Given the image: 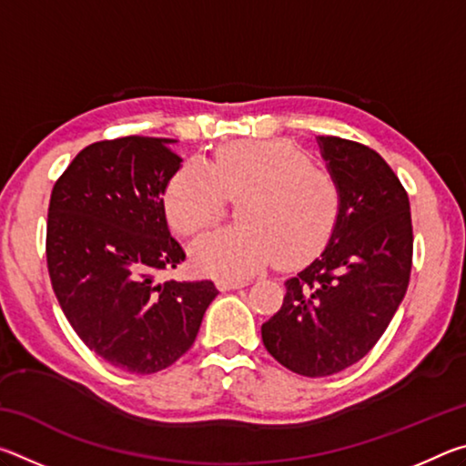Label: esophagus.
<instances>
[{
    "label": "esophagus",
    "instance_id": "esophagus-1",
    "mask_svg": "<svg viewBox=\"0 0 466 466\" xmlns=\"http://www.w3.org/2000/svg\"><path fill=\"white\" fill-rule=\"evenodd\" d=\"M248 283H250V279H222L218 286L222 289H238V288L248 286Z\"/></svg>",
    "mask_w": 466,
    "mask_h": 466
}]
</instances>
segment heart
I'll return each instance as SVG.
<instances>
[{"label": "heart", "instance_id": "heart-1", "mask_svg": "<svg viewBox=\"0 0 466 466\" xmlns=\"http://www.w3.org/2000/svg\"><path fill=\"white\" fill-rule=\"evenodd\" d=\"M226 199L238 201V226L203 236L191 250L197 269L219 278H247L271 261L306 265L341 216L333 172L288 141H238L209 164H180L164 188V211L177 232L193 236L218 222Z\"/></svg>", "mask_w": 466, "mask_h": 466}]
</instances>
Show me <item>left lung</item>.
Instances as JSON below:
<instances>
[{"instance_id": "1", "label": "left lung", "mask_w": 466, "mask_h": 466, "mask_svg": "<svg viewBox=\"0 0 466 466\" xmlns=\"http://www.w3.org/2000/svg\"><path fill=\"white\" fill-rule=\"evenodd\" d=\"M317 141L341 187V216L261 327L267 351L309 378L341 372L372 350L403 302L413 257L409 197L384 157L358 141Z\"/></svg>"}]
</instances>
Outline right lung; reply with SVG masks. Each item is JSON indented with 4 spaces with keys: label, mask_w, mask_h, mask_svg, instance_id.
Returning <instances> with one entry per match:
<instances>
[{
    "label": "right lung",
    "mask_w": 466,
    "mask_h": 466,
    "mask_svg": "<svg viewBox=\"0 0 466 466\" xmlns=\"http://www.w3.org/2000/svg\"><path fill=\"white\" fill-rule=\"evenodd\" d=\"M177 139L119 137L77 154L53 187L46 267L77 337L115 368L154 374L191 350L214 281H157L185 250L172 238L164 188Z\"/></svg>",
    "instance_id": "right-lung-1"
}]
</instances>
